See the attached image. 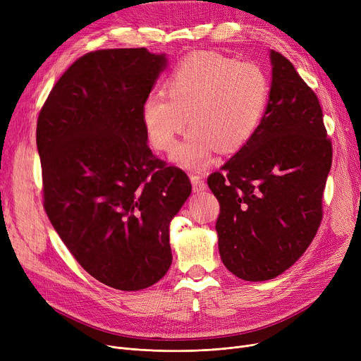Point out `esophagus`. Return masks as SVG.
I'll use <instances>...</instances> for the list:
<instances>
[{
  "mask_svg": "<svg viewBox=\"0 0 361 361\" xmlns=\"http://www.w3.org/2000/svg\"><path fill=\"white\" fill-rule=\"evenodd\" d=\"M190 180H192V184H193V192H196V193H200V192H203V190H206V183H204V178L203 177H200V176H190Z\"/></svg>",
  "mask_w": 361,
  "mask_h": 361,
  "instance_id": "34e87169",
  "label": "esophagus"
}]
</instances>
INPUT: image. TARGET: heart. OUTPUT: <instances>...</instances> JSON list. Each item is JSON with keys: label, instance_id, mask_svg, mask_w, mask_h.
I'll return each instance as SVG.
<instances>
[{"label": "heart", "instance_id": "b5f03b06", "mask_svg": "<svg viewBox=\"0 0 361 361\" xmlns=\"http://www.w3.org/2000/svg\"><path fill=\"white\" fill-rule=\"evenodd\" d=\"M269 79L260 66L215 52L185 56L171 71L164 93H150L142 121L150 143L169 152L187 121L192 130L173 159L200 171L219 149L235 152L256 133L269 99Z\"/></svg>", "mask_w": 361, "mask_h": 361}]
</instances>
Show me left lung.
I'll return each mask as SVG.
<instances>
[{
    "label": "left lung",
    "instance_id": "1",
    "mask_svg": "<svg viewBox=\"0 0 361 361\" xmlns=\"http://www.w3.org/2000/svg\"><path fill=\"white\" fill-rule=\"evenodd\" d=\"M271 63L269 101L256 133L207 178L221 206V259L252 282L281 275L307 250L332 165L314 92L279 52L271 51Z\"/></svg>",
    "mask_w": 361,
    "mask_h": 361
}]
</instances>
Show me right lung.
<instances>
[{"label": "right lung", "instance_id": "add662e5", "mask_svg": "<svg viewBox=\"0 0 361 361\" xmlns=\"http://www.w3.org/2000/svg\"><path fill=\"white\" fill-rule=\"evenodd\" d=\"M166 67L146 48L89 52L55 83L36 127L44 207L74 259L121 291L169 269V222L192 193L152 154L142 105Z\"/></svg>", "mask_w": 361, "mask_h": 361}]
</instances>
